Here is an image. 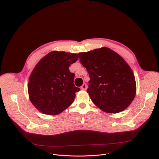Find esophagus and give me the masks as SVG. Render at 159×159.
I'll use <instances>...</instances> for the list:
<instances>
[{
	"label": "esophagus",
	"instance_id": "esophagus-1",
	"mask_svg": "<svg viewBox=\"0 0 159 159\" xmlns=\"http://www.w3.org/2000/svg\"><path fill=\"white\" fill-rule=\"evenodd\" d=\"M87 85L86 84H83L80 87V89L81 90H85L87 89Z\"/></svg>",
	"mask_w": 159,
	"mask_h": 159
}]
</instances>
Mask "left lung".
Masks as SVG:
<instances>
[{"instance_id": "1", "label": "left lung", "mask_w": 159, "mask_h": 159, "mask_svg": "<svg viewBox=\"0 0 159 159\" xmlns=\"http://www.w3.org/2000/svg\"><path fill=\"white\" fill-rule=\"evenodd\" d=\"M79 55L89 74L87 92L93 102L108 113L115 114L126 109L137 92L134 75L126 61L107 47Z\"/></svg>"}]
</instances>
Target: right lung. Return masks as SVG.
Instances as JSON below:
<instances>
[{"label": "right lung", "instance_id": "1", "mask_svg": "<svg viewBox=\"0 0 159 159\" xmlns=\"http://www.w3.org/2000/svg\"><path fill=\"white\" fill-rule=\"evenodd\" d=\"M79 58L76 53L53 51L43 57L33 70L28 84L30 100L41 112L57 115L69 107L80 89L74 84L69 66Z\"/></svg>", "mask_w": 159, "mask_h": 159}]
</instances>
